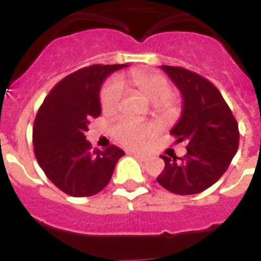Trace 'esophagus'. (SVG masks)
<instances>
[{"instance_id":"esophagus-1","label":"esophagus","mask_w":261,"mask_h":261,"mask_svg":"<svg viewBox=\"0 0 261 261\" xmlns=\"http://www.w3.org/2000/svg\"><path fill=\"white\" fill-rule=\"evenodd\" d=\"M130 154L133 155V156L136 158V159H138V160H141V162H146L147 159H149V158H147V155H145V154H140V152H136V151H132L130 152Z\"/></svg>"}]
</instances>
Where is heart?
<instances>
[{
  "label": "heart",
  "mask_w": 261,
  "mask_h": 261,
  "mask_svg": "<svg viewBox=\"0 0 261 261\" xmlns=\"http://www.w3.org/2000/svg\"><path fill=\"white\" fill-rule=\"evenodd\" d=\"M126 81L152 103V111L164 121H173L181 112L180 98L172 93V85L166 75L149 68H132ZM124 83L119 76L110 77L99 93L101 107L106 114L118 112L124 98ZM112 137L130 149H143L159 133V126L151 121L123 118L111 125Z\"/></svg>",
  "instance_id": "obj_1"
}]
</instances>
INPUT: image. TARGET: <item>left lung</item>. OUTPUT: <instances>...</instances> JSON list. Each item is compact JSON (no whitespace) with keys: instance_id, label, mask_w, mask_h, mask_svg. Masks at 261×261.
Instances as JSON below:
<instances>
[{"instance_id":"obj_1","label":"left lung","mask_w":261,"mask_h":261,"mask_svg":"<svg viewBox=\"0 0 261 261\" xmlns=\"http://www.w3.org/2000/svg\"><path fill=\"white\" fill-rule=\"evenodd\" d=\"M162 70L182 94V114L171 135L177 142H188V152L182 158L160 155L166 167L156 180L174 194H198L230 166L240 145L238 123L211 81L182 67L162 66Z\"/></svg>"}]
</instances>
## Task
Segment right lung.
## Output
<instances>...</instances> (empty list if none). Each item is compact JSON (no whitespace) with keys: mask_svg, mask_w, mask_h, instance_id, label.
I'll return each instance as SVG.
<instances>
[{"mask_svg":"<svg viewBox=\"0 0 261 261\" xmlns=\"http://www.w3.org/2000/svg\"><path fill=\"white\" fill-rule=\"evenodd\" d=\"M125 66L93 64L75 71L50 90L36 115V159L46 177L71 197H92L103 190L124 155L115 145L92 150L85 133L90 119L101 115L102 83Z\"/></svg>","mask_w":261,"mask_h":261,"instance_id":"right-lung-1","label":"right lung"}]
</instances>
